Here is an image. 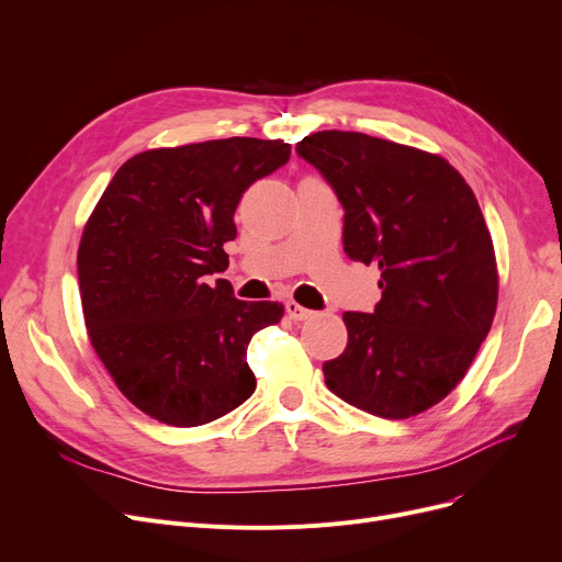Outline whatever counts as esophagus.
Listing matches in <instances>:
<instances>
[{
    "instance_id": "obj_1",
    "label": "esophagus",
    "mask_w": 562,
    "mask_h": 562,
    "mask_svg": "<svg viewBox=\"0 0 562 562\" xmlns=\"http://www.w3.org/2000/svg\"><path fill=\"white\" fill-rule=\"evenodd\" d=\"M284 307H286L289 318H293V321H307V318H312V316H314V312H312V310H307V307L299 305L296 301H289Z\"/></svg>"
}]
</instances>
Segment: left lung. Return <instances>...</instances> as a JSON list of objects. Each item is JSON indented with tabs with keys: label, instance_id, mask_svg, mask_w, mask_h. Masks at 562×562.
<instances>
[{
	"label": "left lung",
	"instance_id": "8db88e82",
	"mask_svg": "<svg viewBox=\"0 0 562 562\" xmlns=\"http://www.w3.org/2000/svg\"><path fill=\"white\" fill-rule=\"evenodd\" d=\"M344 206V250L375 263L373 314L346 312L348 344L323 364L341 401L407 419L447 398L487 337L498 299L492 236L464 177L439 155L360 132L296 143Z\"/></svg>",
	"mask_w": 562,
	"mask_h": 562
}]
</instances>
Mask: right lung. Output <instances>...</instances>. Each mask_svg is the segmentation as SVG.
<instances>
[{"mask_svg":"<svg viewBox=\"0 0 562 562\" xmlns=\"http://www.w3.org/2000/svg\"><path fill=\"white\" fill-rule=\"evenodd\" d=\"M289 155L284 140L246 136L145 150L117 168L86 221L77 273L88 339L147 417L191 428L252 396L248 344L284 305L239 301L206 276L227 269L246 189Z\"/></svg>","mask_w":562,"mask_h":562,"instance_id":"1","label":"right lung"}]
</instances>
